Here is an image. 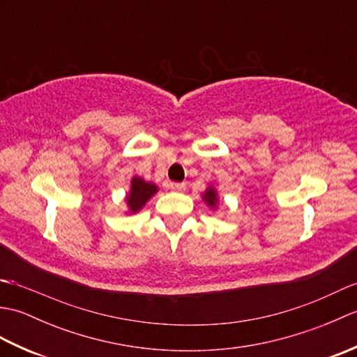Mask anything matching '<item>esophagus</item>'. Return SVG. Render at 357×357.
Masks as SVG:
<instances>
[{"label": "esophagus", "instance_id": "esophagus-1", "mask_svg": "<svg viewBox=\"0 0 357 357\" xmlns=\"http://www.w3.org/2000/svg\"><path fill=\"white\" fill-rule=\"evenodd\" d=\"M169 188L173 192H184L185 190V184L184 183H170Z\"/></svg>", "mask_w": 357, "mask_h": 357}]
</instances>
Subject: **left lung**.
Segmentation results:
<instances>
[{"label": "left lung", "instance_id": "left-lung-1", "mask_svg": "<svg viewBox=\"0 0 357 357\" xmlns=\"http://www.w3.org/2000/svg\"><path fill=\"white\" fill-rule=\"evenodd\" d=\"M202 199L206 201L210 207H216V204H218V193H216L215 188H213V187H208L207 190H206V193H204Z\"/></svg>", "mask_w": 357, "mask_h": 357}]
</instances>
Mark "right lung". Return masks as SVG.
<instances>
[{
  "mask_svg": "<svg viewBox=\"0 0 357 357\" xmlns=\"http://www.w3.org/2000/svg\"><path fill=\"white\" fill-rule=\"evenodd\" d=\"M158 192V187L151 183H146L142 178L135 176L132 179V188L130 193L127 195V206L130 208L132 213L139 211L146 202Z\"/></svg>",
  "mask_w": 357,
  "mask_h": 357,
  "instance_id": "1",
  "label": "right lung"
}]
</instances>
